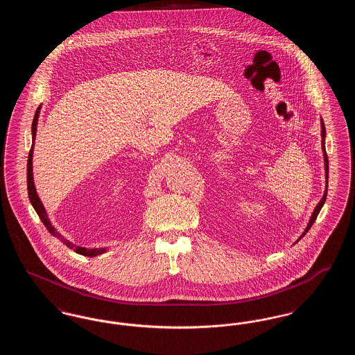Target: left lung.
<instances>
[{"label":"left lung","mask_w":355,"mask_h":355,"mask_svg":"<svg viewBox=\"0 0 355 355\" xmlns=\"http://www.w3.org/2000/svg\"><path fill=\"white\" fill-rule=\"evenodd\" d=\"M321 137H322V152H323V161H324V178H326V189H324V193H323V197H322L321 201L320 203L315 206V209H314V211H313V214H311V217H310V220H309V223H307V226H306V229H304V233H302V236H300V239L302 238V236L309 232V229L313 226V223L315 222L317 220V217H318V214H320V211H321L322 206H323V203L326 201V197H327V180H329V159H327V154H326V148H324V137H326V130H324V123H323V119H321Z\"/></svg>","instance_id":"8db88e82"}]
</instances>
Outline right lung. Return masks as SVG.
Segmentation results:
<instances>
[{"instance_id":"add662e5","label":"right lung","mask_w":355,"mask_h":355,"mask_svg":"<svg viewBox=\"0 0 355 355\" xmlns=\"http://www.w3.org/2000/svg\"><path fill=\"white\" fill-rule=\"evenodd\" d=\"M40 110H41V106L35 110V114H34L33 123H32V149L29 152V157H28V194H29V200L31 203L34 207V210L37 211L38 217L42 220V223L45 225V227L49 230L51 236L61 239L69 249H73L76 253L81 254L85 257H96V255H100L103 254L107 249L106 248H100V249H86L83 246H77L74 245L73 242H70L68 239H65L64 236H61L55 229L54 226L51 225V220L48 217V213H46V209L44 207V205L41 202L38 194H37V190H35V186H34L33 180V149H34V141H35V133H37V123H38V117H40Z\"/></svg>"}]
</instances>
